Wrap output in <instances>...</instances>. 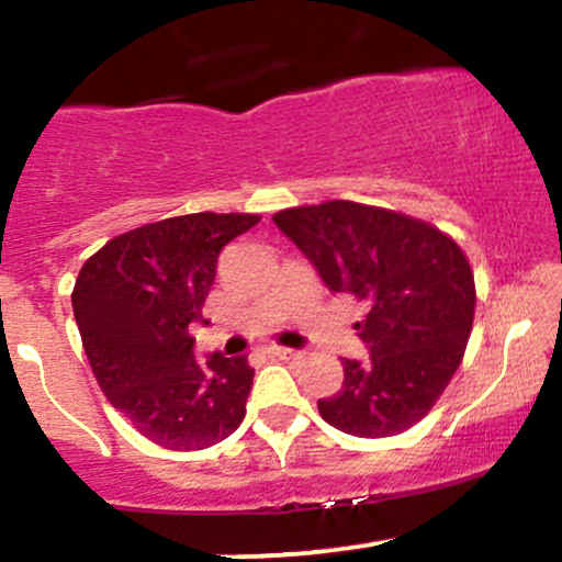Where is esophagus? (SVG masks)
<instances>
[{"label":"esophagus","instance_id":"esophagus-1","mask_svg":"<svg viewBox=\"0 0 562 562\" xmlns=\"http://www.w3.org/2000/svg\"><path fill=\"white\" fill-rule=\"evenodd\" d=\"M269 351H272L277 359H285V362H299L303 357L301 351H295V348H288V346H272Z\"/></svg>","mask_w":562,"mask_h":562}]
</instances>
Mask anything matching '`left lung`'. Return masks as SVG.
I'll return each mask as SVG.
<instances>
[{"label":"left lung","instance_id":"1","mask_svg":"<svg viewBox=\"0 0 562 562\" xmlns=\"http://www.w3.org/2000/svg\"><path fill=\"white\" fill-rule=\"evenodd\" d=\"M333 293L367 306L357 322L370 359H344V385L319 398L322 420L359 438L420 423L462 362L475 312L465 254L430 224L330 200L274 214Z\"/></svg>","mask_w":562,"mask_h":562}]
</instances>
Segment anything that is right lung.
<instances>
[{"label": "right lung", "instance_id": "obj_1", "mask_svg": "<svg viewBox=\"0 0 562 562\" xmlns=\"http://www.w3.org/2000/svg\"><path fill=\"white\" fill-rule=\"evenodd\" d=\"M256 224L254 214L164 218L81 267L70 301L97 383L158 447L198 451L240 428L254 367L218 351L195 362L190 325L203 319L222 248Z\"/></svg>", "mask_w": 562, "mask_h": 562}]
</instances>
